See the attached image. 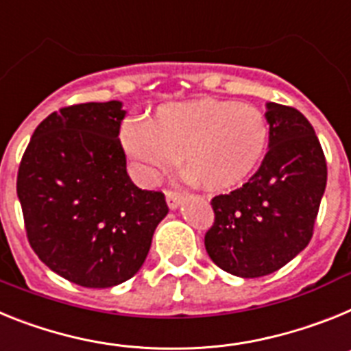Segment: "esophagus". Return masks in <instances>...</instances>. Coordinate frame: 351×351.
I'll list each match as a JSON object with an SVG mask.
<instances>
[{"label": "esophagus", "mask_w": 351, "mask_h": 351, "mask_svg": "<svg viewBox=\"0 0 351 351\" xmlns=\"http://www.w3.org/2000/svg\"><path fill=\"white\" fill-rule=\"evenodd\" d=\"M166 201H167V206H169L171 210L178 208L180 201H182V194L176 193V191H166Z\"/></svg>", "instance_id": "34e87169"}]
</instances>
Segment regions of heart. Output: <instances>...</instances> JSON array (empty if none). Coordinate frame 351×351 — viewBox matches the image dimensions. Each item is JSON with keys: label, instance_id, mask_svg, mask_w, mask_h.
Instances as JSON below:
<instances>
[{"label": "heart", "instance_id": "obj_1", "mask_svg": "<svg viewBox=\"0 0 351 351\" xmlns=\"http://www.w3.org/2000/svg\"><path fill=\"white\" fill-rule=\"evenodd\" d=\"M270 127L263 111L233 100L196 99L158 106L148 121L125 120L120 143L145 182H155L184 157L210 191L243 184L263 160Z\"/></svg>", "mask_w": 351, "mask_h": 351}]
</instances>
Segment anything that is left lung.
I'll list each match as a JSON object with an SVG mask.
<instances>
[{"label": "left lung", "mask_w": 351, "mask_h": 351, "mask_svg": "<svg viewBox=\"0 0 351 351\" xmlns=\"http://www.w3.org/2000/svg\"><path fill=\"white\" fill-rule=\"evenodd\" d=\"M270 141L247 184L212 199L205 234L210 260L237 277L276 272L307 247L327 185V162L313 125L295 108L267 102Z\"/></svg>", "instance_id": "left-lung-1"}]
</instances>
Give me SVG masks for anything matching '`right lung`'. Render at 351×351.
<instances>
[{
	"label": "right lung",
	"instance_id": "obj_1",
	"mask_svg": "<svg viewBox=\"0 0 351 351\" xmlns=\"http://www.w3.org/2000/svg\"><path fill=\"white\" fill-rule=\"evenodd\" d=\"M120 100L75 104L35 129L17 175L24 226L36 256L84 288L138 274L169 208L127 173Z\"/></svg>",
	"mask_w": 351,
	"mask_h": 351
}]
</instances>
